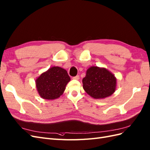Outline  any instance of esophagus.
Segmentation results:
<instances>
[{
    "instance_id": "obj_1",
    "label": "esophagus",
    "mask_w": 150,
    "mask_h": 150,
    "mask_svg": "<svg viewBox=\"0 0 150 150\" xmlns=\"http://www.w3.org/2000/svg\"><path fill=\"white\" fill-rule=\"evenodd\" d=\"M79 78H80L79 75H76V76H74V77H73V79H75V80H79Z\"/></svg>"
}]
</instances>
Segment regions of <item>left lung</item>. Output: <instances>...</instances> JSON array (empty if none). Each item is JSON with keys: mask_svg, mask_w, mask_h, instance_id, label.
Returning a JSON list of instances; mask_svg holds the SVG:
<instances>
[{"mask_svg": "<svg viewBox=\"0 0 150 150\" xmlns=\"http://www.w3.org/2000/svg\"><path fill=\"white\" fill-rule=\"evenodd\" d=\"M83 88L94 99H104L112 95L116 87V79L104 68L92 67L82 80Z\"/></svg>", "mask_w": 150, "mask_h": 150, "instance_id": "obj_1", "label": "left lung"}]
</instances>
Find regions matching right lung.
Wrapping results in <instances>:
<instances>
[{
    "instance_id": "obj_1",
    "label": "right lung",
    "mask_w": 150,
    "mask_h": 150,
    "mask_svg": "<svg viewBox=\"0 0 150 150\" xmlns=\"http://www.w3.org/2000/svg\"><path fill=\"white\" fill-rule=\"evenodd\" d=\"M70 80V76L65 69L53 67L36 79L38 92L45 99H57L65 91L66 85Z\"/></svg>"
}]
</instances>
